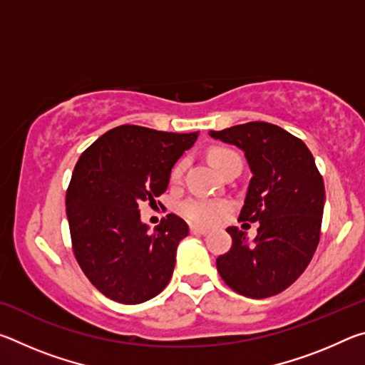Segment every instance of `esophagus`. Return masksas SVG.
I'll use <instances>...</instances> for the list:
<instances>
[{
  "mask_svg": "<svg viewBox=\"0 0 365 365\" xmlns=\"http://www.w3.org/2000/svg\"><path fill=\"white\" fill-rule=\"evenodd\" d=\"M190 233H191V235H206L207 230H206V228H200V227H193V225H191V227H190Z\"/></svg>",
  "mask_w": 365,
  "mask_h": 365,
  "instance_id": "obj_1",
  "label": "esophagus"
}]
</instances>
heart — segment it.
<instances>
[{
  "instance_id": "obj_1",
  "label": "heart",
  "mask_w": 365,
  "mask_h": 365,
  "mask_svg": "<svg viewBox=\"0 0 365 365\" xmlns=\"http://www.w3.org/2000/svg\"><path fill=\"white\" fill-rule=\"evenodd\" d=\"M209 158L214 163L215 168H217L220 172H224L228 165H232L235 163H242V158L240 154L230 150V148H214L209 153ZM185 168H187V160L180 159L178 163L172 168L170 172V180L172 182H178L183 175ZM228 206L227 201H220V200H209V197H188L180 202L178 206V211L183 215L185 219L190 220L191 224L195 225H212L215 222H219L224 215L228 212Z\"/></svg>"
}]
</instances>
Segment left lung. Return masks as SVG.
<instances>
[{
	"mask_svg": "<svg viewBox=\"0 0 365 365\" xmlns=\"http://www.w3.org/2000/svg\"><path fill=\"white\" fill-rule=\"evenodd\" d=\"M211 137L245 151L252 177L238 220L259 222L255 243L228 227L232 246L217 257L228 287L262 299L287 289L306 270L320 242L325 187L309 148L269 122L211 132Z\"/></svg>",
	"mask_w": 365,
	"mask_h": 365,
	"instance_id": "left-lung-1",
	"label": "left lung"
}]
</instances>
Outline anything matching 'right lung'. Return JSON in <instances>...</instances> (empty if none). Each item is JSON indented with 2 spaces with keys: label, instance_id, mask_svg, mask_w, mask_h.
I'll list each match as a JSON object with an SVG mask.
<instances>
[{
  "label": "right lung",
  "instance_id": "add662e5",
  "mask_svg": "<svg viewBox=\"0 0 365 365\" xmlns=\"http://www.w3.org/2000/svg\"><path fill=\"white\" fill-rule=\"evenodd\" d=\"M196 138L197 132H158L125 123L78 158L66 193L72 251L86 279L106 298L140 304L168 287L188 225L168 214L150 233L138 206H156L175 160Z\"/></svg>",
  "mask_w": 365,
  "mask_h": 365
}]
</instances>
